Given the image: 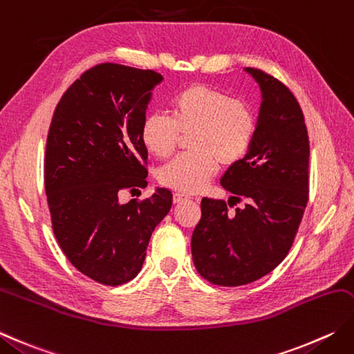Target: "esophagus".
<instances>
[{
    "instance_id": "esophagus-1",
    "label": "esophagus",
    "mask_w": 354,
    "mask_h": 354,
    "mask_svg": "<svg viewBox=\"0 0 354 354\" xmlns=\"http://www.w3.org/2000/svg\"><path fill=\"white\" fill-rule=\"evenodd\" d=\"M187 199H189V196L184 195V193H175V195H173V203L175 204L183 203V201H187Z\"/></svg>"
}]
</instances>
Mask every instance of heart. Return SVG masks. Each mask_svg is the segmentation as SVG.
Wrapping results in <instances>:
<instances>
[{
  "instance_id": "obj_1",
  "label": "heart",
  "mask_w": 354,
  "mask_h": 354,
  "mask_svg": "<svg viewBox=\"0 0 354 354\" xmlns=\"http://www.w3.org/2000/svg\"><path fill=\"white\" fill-rule=\"evenodd\" d=\"M258 120L252 106L204 84L181 90L170 104V116L150 113L141 126V141L150 155L169 158L179 138L189 135L190 153L179 155L159 170V181L181 193H196L218 171L247 155Z\"/></svg>"
}]
</instances>
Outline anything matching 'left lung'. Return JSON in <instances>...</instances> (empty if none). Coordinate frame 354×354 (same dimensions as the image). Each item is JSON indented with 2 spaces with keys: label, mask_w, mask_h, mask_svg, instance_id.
I'll use <instances>...</instances> for the list:
<instances>
[{
  "label": "left lung",
  "mask_w": 354,
  "mask_h": 354,
  "mask_svg": "<svg viewBox=\"0 0 354 354\" xmlns=\"http://www.w3.org/2000/svg\"><path fill=\"white\" fill-rule=\"evenodd\" d=\"M245 72L262 93L258 129L247 155L228 167L221 185L247 204L230 213L225 201L204 198L192 234L198 273L223 287L258 281L281 264L308 201L310 144L299 102L274 76L253 67Z\"/></svg>",
  "instance_id": "8db88e82"
}]
</instances>
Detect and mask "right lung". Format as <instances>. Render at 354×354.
<instances>
[{
  "label": "right lung",
  "mask_w": 354,
  "mask_h": 354,
  "mask_svg": "<svg viewBox=\"0 0 354 354\" xmlns=\"http://www.w3.org/2000/svg\"><path fill=\"white\" fill-rule=\"evenodd\" d=\"M153 71L104 62L61 96L48 127L44 185L62 253L87 278L116 287L140 273L151 232L170 212L171 192L118 201L124 189L147 187L141 126Z\"/></svg>",
  "instance_id": "obj_1"
}]
</instances>
